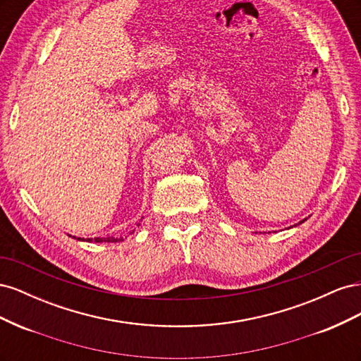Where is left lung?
<instances>
[{"label": "left lung", "mask_w": 361, "mask_h": 361, "mask_svg": "<svg viewBox=\"0 0 361 361\" xmlns=\"http://www.w3.org/2000/svg\"><path fill=\"white\" fill-rule=\"evenodd\" d=\"M301 223H302V221H301Z\"/></svg>", "instance_id": "8db88e82"}]
</instances>
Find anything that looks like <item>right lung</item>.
Returning <instances> with one entry per match:
<instances>
[{
	"instance_id": "1",
	"label": "right lung",
	"mask_w": 361,
	"mask_h": 361,
	"mask_svg": "<svg viewBox=\"0 0 361 361\" xmlns=\"http://www.w3.org/2000/svg\"><path fill=\"white\" fill-rule=\"evenodd\" d=\"M76 239H80V241H84V238L82 239L81 238H76ZM85 241H89V243H92V241H94V243H120V241H123V236H118V238H113V236L111 238H94V239L87 238Z\"/></svg>"
}]
</instances>
